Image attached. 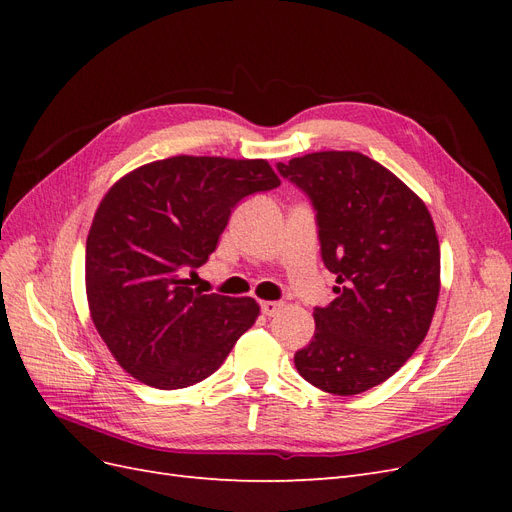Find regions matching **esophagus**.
I'll return each instance as SVG.
<instances>
[{
	"mask_svg": "<svg viewBox=\"0 0 512 512\" xmlns=\"http://www.w3.org/2000/svg\"><path fill=\"white\" fill-rule=\"evenodd\" d=\"M284 309V303L282 301H262L260 303V312L265 314V316H275V314H280Z\"/></svg>",
	"mask_w": 512,
	"mask_h": 512,
	"instance_id": "34e87169",
	"label": "esophagus"
}]
</instances>
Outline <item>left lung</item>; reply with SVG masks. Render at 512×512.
I'll return each mask as SVG.
<instances>
[{"instance_id":"left-lung-1","label":"left lung","mask_w":512,"mask_h":512,"mask_svg":"<svg viewBox=\"0 0 512 512\" xmlns=\"http://www.w3.org/2000/svg\"><path fill=\"white\" fill-rule=\"evenodd\" d=\"M277 170L312 203L322 262L337 277L294 365L320 391L359 395L391 378L429 331L440 292L436 226L423 200L363 153H307Z\"/></svg>"}]
</instances>
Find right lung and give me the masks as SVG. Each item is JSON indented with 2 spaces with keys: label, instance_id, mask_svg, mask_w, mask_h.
I'll return each mask as SVG.
<instances>
[{
  "label": "right lung",
  "instance_id": "1",
  "mask_svg": "<svg viewBox=\"0 0 512 512\" xmlns=\"http://www.w3.org/2000/svg\"><path fill=\"white\" fill-rule=\"evenodd\" d=\"M280 185L267 160L177 156L106 192L85 250L91 320L117 363L153 389L192 386L252 327L254 299L203 294L194 269L215 252L232 209Z\"/></svg>",
  "mask_w": 512,
  "mask_h": 512
}]
</instances>
